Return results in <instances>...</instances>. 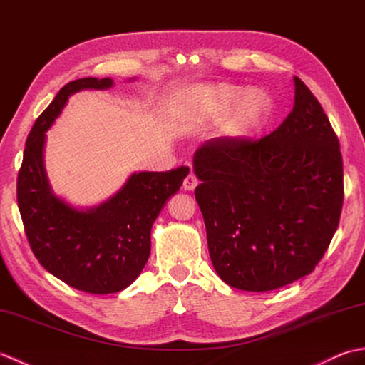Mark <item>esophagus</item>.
Returning a JSON list of instances; mask_svg holds the SVG:
<instances>
[{
    "instance_id": "34e87169",
    "label": "esophagus",
    "mask_w": 365,
    "mask_h": 365,
    "mask_svg": "<svg viewBox=\"0 0 365 365\" xmlns=\"http://www.w3.org/2000/svg\"><path fill=\"white\" fill-rule=\"evenodd\" d=\"M197 178L195 174H190L187 178L183 180V190L185 191H192L196 187H197Z\"/></svg>"
}]
</instances>
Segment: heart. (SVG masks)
Masks as SVG:
<instances>
[{"instance_id": "b5f03b06", "label": "heart", "mask_w": 365, "mask_h": 365, "mask_svg": "<svg viewBox=\"0 0 365 365\" xmlns=\"http://www.w3.org/2000/svg\"><path fill=\"white\" fill-rule=\"evenodd\" d=\"M175 122L180 128H195L221 119L230 110L226 133L243 138L265 123L273 103L262 91H250L229 83L200 84L178 94L174 100Z\"/></svg>"}]
</instances>
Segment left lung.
Wrapping results in <instances>:
<instances>
[{"label": "left lung", "mask_w": 365, "mask_h": 365, "mask_svg": "<svg viewBox=\"0 0 365 365\" xmlns=\"http://www.w3.org/2000/svg\"><path fill=\"white\" fill-rule=\"evenodd\" d=\"M293 81V110L268 136L208 139L192 158L212 263L238 290L269 292L311 274L339 226V139L319 100Z\"/></svg>", "instance_id": "1"}]
</instances>
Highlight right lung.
<instances>
[{"label": "right lung", "instance_id": "add662e5", "mask_svg": "<svg viewBox=\"0 0 365 365\" xmlns=\"http://www.w3.org/2000/svg\"><path fill=\"white\" fill-rule=\"evenodd\" d=\"M113 84L92 76L67 83L31 128L17 178L19 210L36 259L67 285L96 294L120 292L139 276L150 255L153 221L190 173L187 166L133 173L114 196L86 208L53 191L43 165L46 131L68 97Z\"/></svg>", "mask_w": 365, "mask_h": 365}]
</instances>
